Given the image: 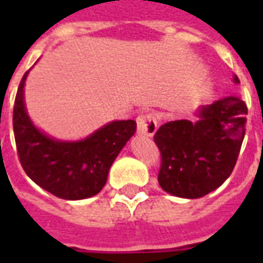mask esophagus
Wrapping results in <instances>:
<instances>
[{"label": "esophagus", "mask_w": 263, "mask_h": 263, "mask_svg": "<svg viewBox=\"0 0 263 263\" xmlns=\"http://www.w3.org/2000/svg\"><path fill=\"white\" fill-rule=\"evenodd\" d=\"M138 134L143 137H152L158 129V121L154 114H139L137 118Z\"/></svg>", "instance_id": "1"}]
</instances>
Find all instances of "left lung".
Returning <instances> with one entry per match:
<instances>
[{
	"label": "left lung",
	"mask_w": 263,
	"mask_h": 263,
	"mask_svg": "<svg viewBox=\"0 0 263 263\" xmlns=\"http://www.w3.org/2000/svg\"><path fill=\"white\" fill-rule=\"evenodd\" d=\"M234 81L239 83L237 76ZM248 108L237 96L203 105L198 120L166 122L156 131L160 151L158 182L169 194L198 198L218 189L237 163Z\"/></svg>",
	"instance_id": "8db88e82"
}]
</instances>
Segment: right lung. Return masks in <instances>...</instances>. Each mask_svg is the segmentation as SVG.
Returning <instances> with one entry per match:
<instances>
[{
  "mask_svg": "<svg viewBox=\"0 0 263 263\" xmlns=\"http://www.w3.org/2000/svg\"><path fill=\"white\" fill-rule=\"evenodd\" d=\"M26 71L14 104V135L20 162L37 186L63 200L96 196L107 183L108 171L121 149L137 131L134 120L112 121L86 139L58 141L32 124L24 103Z\"/></svg>",
  "mask_w": 263,
  "mask_h": 263,
  "instance_id": "1",
  "label": "right lung"
}]
</instances>
